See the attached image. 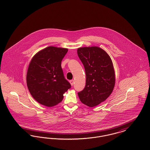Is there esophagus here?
I'll return each instance as SVG.
<instances>
[{
  "label": "esophagus",
  "mask_w": 150,
  "mask_h": 150,
  "mask_svg": "<svg viewBox=\"0 0 150 150\" xmlns=\"http://www.w3.org/2000/svg\"><path fill=\"white\" fill-rule=\"evenodd\" d=\"M70 83L71 84V85L72 86L74 85V80H71L70 81Z\"/></svg>",
  "instance_id": "esophagus-1"
}]
</instances>
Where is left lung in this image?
Instances as JSON below:
<instances>
[{"instance_id": "obj_1", "label": "left lung", "mask_w": 150, "mask_h": 150, "mask_svg": "<svg viewBox=\"0 0 150 150\" xmlns=\"http://www.w3.org/2000/svg\"><path fill=\"white\" fill-rule=\"evenodd\" d=\"M77 52L86 74V86L78 93L79 97L84 105L94 107L106 100L114 90L113 64L107 52L98 47L79 48Z\"/></svg>"}]
</instances>
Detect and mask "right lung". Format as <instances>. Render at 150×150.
Segmentation results:
<instances>
[{"mask_svg": "<svg viewBox=\"0 0 150 150\" xmlns=\"http://www.w3.org/2000/svg\"><path fill=\"white\" fill-rule=\"evenodd\" d=\"M67 51V48L48 47L36 53L29 64L28 88L33 97L42 105L52 107L58 104L71 88L61 67Z\"/></svg>", "mask_w": 150, "mask_h": 150, "instance_id": "add662e5", "label": "right lung"}]
</instances>
